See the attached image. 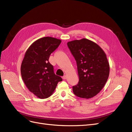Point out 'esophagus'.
Segmentation results:
<instances>
[{"label":"esophagus","mask_w":132,"mask_h":132,"mask_svg":"<svg viewBox=\"0 0 132 132\" xmlns=\"http://www.w3.org/2000/svg\"><path fill=\"white\" fill-rule=\"evenodd\" d=\"M66 78H67V77H66V75H64L63 76V77H62V79H64H64H66Z\"/></svg>","instance_id":"obj_1"}]
</instances>
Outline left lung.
I'll list each match as a JSON object with an SVG mask.
<instances>
[{
  "mask_svg": "<svg viewBox=\"0 0 132 132\" xmlns=\"http://www.w3.org/2000/svg\"><path fill=\"white\" fill-rule=\"evenodd\" d=\"M67 45L77 64L79 80L73 86L78 97L90 98L98 94L109 78L110 65L105 52L86 38L74 40Z\"/></svg>",
  "mask_w": 132,
  "mask_h": 132,
  "instance_id": "8db88e82",
  "label": "left lung"
}]
</instances>
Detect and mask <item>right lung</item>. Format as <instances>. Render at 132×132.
<instances>
[{
	"label": "right lung",
	"instance_id": "obj_1",
	"mask_svg": "<svg viewBox=\"0 0 132 132\" xmlns=\"http://www.w3.org/2000/svg\"><path fill=\"white\" fill-rule=\"evenodd\" d=\"M61 39L45 37L35 41L26 51L21 65L23 82L29 90L40 98H46L53 94L59 81V76L54 73L49 62L51 54L61 44Z\"/></svg>",
	"mask_w": 132,
	"mask_h": 132
}]
</instances>
